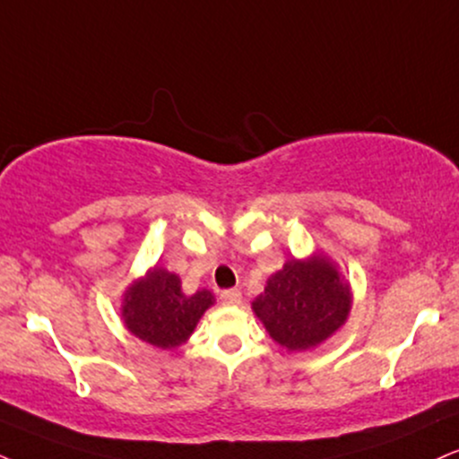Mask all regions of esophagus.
<instances>
[{
  "label": "esophagus",
  "mask_w": 459,
  "mask_h": 459,
  "mask_svg": "<svg viewBox=\"0 0 459 459\" xmlns=\"http://www.w3.org/2000/svg\"><path fill=\"white\" fill-rule=\"evenodd\" d=\"M221 302L228 304V307H238V304L242 302V293L238 290H225L221 291Z\"/></svg>",
  "instance_id": "obj_1"
}]
</instances>
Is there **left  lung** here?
Returning <instances> with one entry per match:
<instances>
[{
  "mask_svg": "<svg viewBox=\"0 0 459 459\" xmlns=\"http://www.w3.org/2000/svg\"><path fill=\"white\" fill-rule=\"evenodd\" d=\"M351 302L353 293L336 264L316 253L290 259L270 276L262 296L253 299V313L281 347L307 351L344 325Z\"/></svg>",
  "mask_w": 459,
  "mask_h": 459,
  "instance_id": "1",
  "label": "left lung"
}]
</instances>
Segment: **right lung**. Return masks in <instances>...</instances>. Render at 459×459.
I'll use <instances>...</instances> for the list:
<instances>
[{"label": "right lung", "mask_w": 459, "mask_h": 459, "mask_svg": "<svg viewBox=\"0 0 459 459\" xmlns=\"http://www.w3.org/2000/svg\"><path fill=\"white\" fill-rule=\"evenodd\" d=\"M212 304L211 291L200 290L186 296L177 274L155 265L123 293L121 316L135 338L157 349H174L189 341L197 321Z\"/></svg>", "instance_id": "add662e5"}]
</instances>
